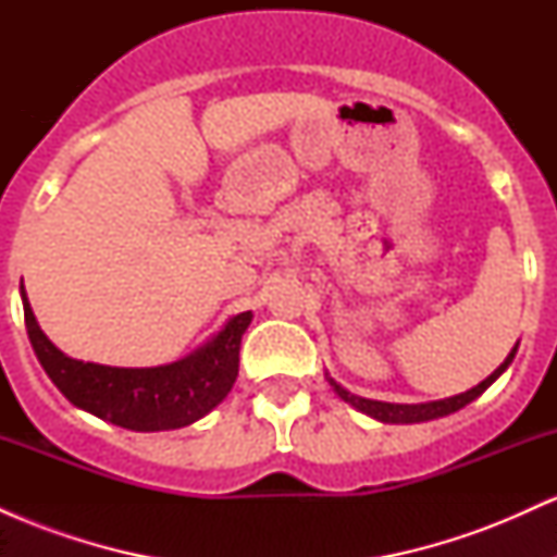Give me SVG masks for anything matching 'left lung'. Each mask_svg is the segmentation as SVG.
I'll return each mask as SVG.
<instances>
[{
	"label": "left lung",
	"mask_w": 557,
	"mask_h": 557,
	"mask_svg": "<svg viewBox=\"0 0 557 557\" xmlns=\"http://www.w3.org/2000/svg\"><path fill=\"white\" fill-rule=\"evenodd\" d=\"M516 348H519V343H516ZM516 348L510 350L508 359H505L500 367H497L495 372L487 376V380L479 382L476 387L466 389V393H461V395H453V398H445V400H432V403H382V400H369V398H359V395L348 393V389L337 385V382L332 380V376H327V380H330L332 389H335V393L341 395L345 403H350V406H354V408H359V411L367 413V417H372L376 421H385V424H419V421H432V419L447 417V413H456L458 408L469 406L471 400H476L479 395H482L484 389H487L492 382H495L497 376H500L505 369L510 367V361H513V356H516Z\"/></svg>",
	"instance_id": "1"
}]
</instances>
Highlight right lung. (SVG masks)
Masks as SVG:
<instances>
[{"label": "right lung", "mask_w": 557, "mask_h": 557, "mask_svg": "<svg viewBox=\"0 0 557 557\" xmlns=\"http://www.w3.org/2000/svg\"><path fill=\"white\" fill-rule=\"evenodd\" d=\"M21 296L28 341L57 389L73 406L133 432L181 430L220 406L235 385L240 337L253 319L251 311L233 317L212 341L181 361L149 369H120L83 363L62 354L38 327L23 283Z\"/></svg>", "instance_id": "1"}]
</instances>
